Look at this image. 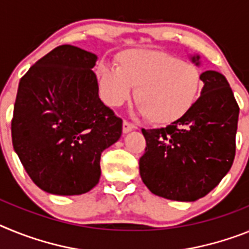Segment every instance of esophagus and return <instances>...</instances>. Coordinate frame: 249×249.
I'll return each mask as SVG.
<instances>
[{"label":"esophagus","mask_w":249,"mask_h":249,"mask_svg":"<svg viewBox=\"0 0 249 249\" xmlns=\"http://www.w3.org/2000/svg\"><path fill=\"white\" fill-rule=\"evenodd\" d=\"M134 129H135V125H133L131 123L126 122V120H124V122H123V133L124 134L129 133V131L134 130Z\"/></svg>","instance_id":"obj_1"}]
</instances>
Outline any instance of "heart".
Returning a JSON list of instances; mask_svg holds the SVG:
<instances>
[{"instance_id":"b5f03b06","label":"heart","mask_w":249,"mask_h":249,"mask_svg":"<svg viewBox=\"0 0 249 249\" xmlns=\"http://www.w3.org/2000/svg\"><path fill=\"white\" fill-rule=\"evenodd\" d=\"M104 101L119 107L130 98L154 125L180 120L194 107L203 88V73L196 64L166 51L125 50L116 56V66L100 62L96 68Z\"/></svg>"}]
</instances>
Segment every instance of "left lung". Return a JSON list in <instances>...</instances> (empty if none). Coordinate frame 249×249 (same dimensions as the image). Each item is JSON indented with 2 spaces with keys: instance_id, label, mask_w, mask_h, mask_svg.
Returning <instances> with one entry per match:
<instances>
[{
  "instance_id": "8db88e82",
  "label": "left lung",
  "mask_w": 249,
  "mask_h": 249,
  "mask_svg": "<svg viewBox=\"0 0 249 249\" xmlns=\"http://www.w3.org/2000/svg\"><path fill=\"white\" fill-rule=\"evenodd\" d=\"M199 56L192 61L199 66ZM200 96L187 115L160 129H142L139 170L151 193L178 202L207 196L224 178L235 155L239 107L226 77L203 72Z\"/></svg>"
}]
</instances>
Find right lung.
<instances>
[{
    "instance_id": "1",
    "label": "right lung",
    "mask_w": 249,
    "mask_h": 249,
    "mask_svg": "<svg viewBox=\"0 0 249 249\" xmlns=\"http://www.w3.org/2000/svg\"><path fill=\"white\" fill-rule=\"evenodd\" d=\"M98 56L71 45L50 51L18 84L12 144L35 184L56 196L88 193L101 153L122 137L123 120L99 98Z\"/></svg>"
}]
</instances>
